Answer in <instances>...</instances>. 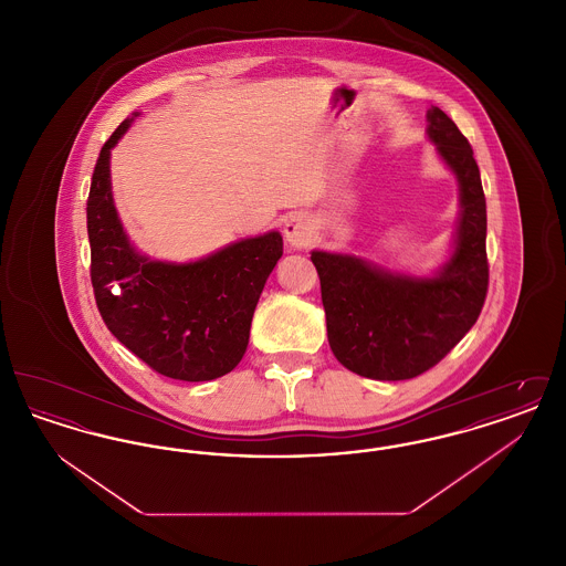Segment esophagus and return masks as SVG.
Wrapping results in <instances>:
<instances>
[{"instance_id": "1", "label": "esophagus", "mask_w": 566, "mask_h": 566, "mask_svg": "<svg viewBox=\"0 0 566 566\" xmlns=\"http://www.w3.org/2000/svg\"><path fill=\"white\" fill-rule=\"evenodd\" d=\"M284 238L293 248H307L314 240V227L307 220V216H291L284 224Z\"/></svg>"}]
</instances>
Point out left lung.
Listing matches in <instances>:
<instances>
[{"instance_id":"8db88e82","label":"left lung","mask_w":566,"mask_h":566,"mask_svg":"<svg viewBox=\"0 0 566 566\" xmlns=\"http://www.w3.org/2000/svg\"><path fill=\"white\" fill-rule=\"evenodd\" d=\"M427 135L460 187L450 261L432 277L390 273L350 254L312 252L328 346L354 374L411 379L429 371L480 318L488 293L485 197L480 167L457 123L432 106Z\"/></svg>"}]
</instances>
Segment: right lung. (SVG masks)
<instances>
[{"label":"right lung","instance_id":"add662e5","mask_svg":"<svg viewBox=\"0 0 566 566\" xmlns=\"http://www.w3.org/2000/svg\"><path fill=\"white\" fill-rule=\"evenodd\" d=\"M123 120L104 144L86 201L91 282L109 333L150 369L208 381L238 367L263 286L282 256V235L229 243L195 263L139 254L123 231L109 187V150L132 127Z\"/></svg>","mask_w":566,"mask_h":566}]
</instances>
